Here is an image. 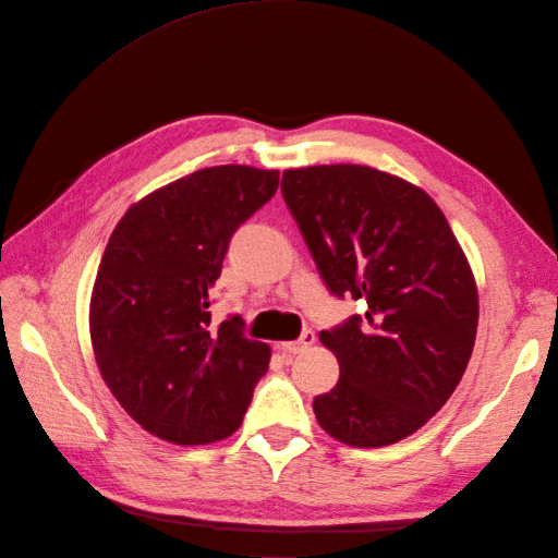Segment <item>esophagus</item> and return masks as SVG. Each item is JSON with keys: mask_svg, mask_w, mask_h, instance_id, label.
Returning a JSON list of instances; mask_svg holds the SVG:
<instances>
[{"mask_svg": "<svg viewBox=\"0 0 558 558\" xmlns=\"http://www.w3.org/2000/svg\"><path fill=\"white\" fill-rule=\"evenodd\" d=\"M314 332L312 330H305L302 332L295 342H281L279 344V351L281 353H289V356H295V353H302V351H307L312 344H314Z\"/></svg>", "mask_w": 558, "mask_h": 558, "instance_id": "esophagus-1", "label": "esophagus"}]
</instances>
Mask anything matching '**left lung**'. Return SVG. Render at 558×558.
<instances>
[{
	"label": "left lung",
	"instance_id": "left-lung-1",
	"mask_svg": "<svg viewBox=\"0 0 558 558\" xmlns=\"http://www.w3.org/2000/svg\"><path fill=\"white\" fill-rule=\"evenodd\" d=\"M281 193L335 298L365 312L320 330L340 381L314 398L320 428L351 447L418 430L459 386L477 335V286L440 207L363 165L286 170Z\"/></svg>",
	"mask_w": 558,
	"mask_h": 558
}]
</instances>
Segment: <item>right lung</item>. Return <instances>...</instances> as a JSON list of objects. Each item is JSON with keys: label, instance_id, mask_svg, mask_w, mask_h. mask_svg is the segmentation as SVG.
<instances>
[{"label": "right lung", "instance_id": "obj_1", "mask_svg": "<svg viewBox=\"0 0 558 558\" xmlns=\"http://www.w3.org/2000/svg\"><path fill=\"white\" fill-rule=\"evenodd\" d=\"M279 189V172L221 165L150 193L116 226L97 269L90 337L107 386L142 428L209 445L240 428L269 347L240 314L211 318L232 234Z\"/></svg>", "mask_w": 558, "mask_h": 558}]
</instances>
